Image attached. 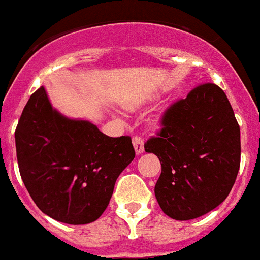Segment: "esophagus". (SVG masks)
<instances>
[{
    "label": "esophagus",
    "mask_w": 260,
    "mask_h": 260,
    "mask_svg": "<svg viewBox=\"0 0 260 260\" xmlns=\"http://www.w3.org/2000/svg\"><path fill=\"white\" fill-rule=\"evenodd\" d=\"M133 144H134V148H135V152H137V155H141V153L144 151V142H143V139L139 137V135H135V137L133 138Z\"/></svg>",
    "instance_id": "esophagus-1"
}]
</instances>
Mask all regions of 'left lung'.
Here are the masks:
<instances>
[{
    "label": "left lung",
    "instance_id": "8db88e82",
    "mask_svg": "<svg viewBox=\"0 0 260 260\" xmlns=\"http://www.w3.org/2000/svg\"><path fill=\"white\" fill-rule=\"evenodd\" d=\"M144 143L161 162L155 195L165 215L192 220L226 199L241 162L240 125L219 86L199 84L162 114Z\"/></svg>",
    "mask_w": 260,
    "mask_h": 260
}]
</instances>
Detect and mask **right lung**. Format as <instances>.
Instances as JSON below:
<instances>
[{"mask_svg":"<svg viewBox=\"0 0 260 260\" xmlns=\"http://www.w3.org/2000/svg\"><path fill=\"white\" fill-rule=\"evenodd\" d=\"M19 173L45 215L71 225L98 220L114 183L134 160L127 135L112 138L93 123L53 109L44 87L32 93L15 130Z\"/></svg>","mask_w":260,"mask_h":260,"instance_id":"add662e5","label":"right lung"}]
</instances>
